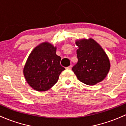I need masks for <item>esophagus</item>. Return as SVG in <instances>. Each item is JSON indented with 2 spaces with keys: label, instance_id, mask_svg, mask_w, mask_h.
I'll list each match as a JSON object with an SVG mask.
<instances>
[{
  "label": "esophagus",
  "instance_id": "1",
  "mask_svg": "<svg viewBox=\"0 0 126 126\" xmlns=\"http://www.w3.org/2000/svg\"><path fill=\"white\" fill-rule=\"evenodd\" d=\"M72 65H70L68 66V67H67L66 68H67V69H68V70H71V69H72Z\"/></svg>",
  "mask_w": 126,
  "mask_h": 126
}]
</instances>
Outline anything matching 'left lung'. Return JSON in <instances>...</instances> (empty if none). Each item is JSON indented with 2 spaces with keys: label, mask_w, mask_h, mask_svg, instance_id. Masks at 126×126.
Instances as JSON below:
<instances>
[{
  "label": "left lung",
  "mask_w": 126,
  "mask_h": 126,
  "mask_svg": "<svg viewBox=\"0 0 126 126\" xmlns=\"http://www.w3.org/2000/svg\"><path fill=\"white\" fill-rule=\"evenodd\" d=\"M78 61L72 70L81 82L93 85L101 82L109 72L110 63L100 45L92 38L76 40Z\"/></svg>",
  "instance_id": "left-lung-1"
}]
</instances>
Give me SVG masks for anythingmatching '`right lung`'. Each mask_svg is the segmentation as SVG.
I'll return each mask as SVG.
<instances>
[{"label": "right lung", "mask_w": 126, "mask_h": 126, "mask_svg": "<svg viewBox=\"0 0 126 126\" xmlns=\"http://www.w3.org/2000/svg\"><path fill=\"white\" fill-rule=\"evenodd\" d=\"M56 52V47L44 42L36 46L30 54L23 72L27 83L36 91L51 89L65 70L60 64L61 57Z\"/></svg>", "instance_id": "1"}]
</instances>
